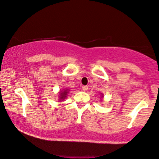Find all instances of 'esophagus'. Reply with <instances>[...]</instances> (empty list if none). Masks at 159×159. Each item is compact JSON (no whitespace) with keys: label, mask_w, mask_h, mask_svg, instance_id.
Masks as SVG:
<instances>
[{"label":"esophagus","mask_w":159,"mask_h":159,"mask_svg":"<svg viewBox=\"0 0 159 159\" xmlns=\"http://www.w3.org/2000/svg\"><path fill=\"white\" fill-rule=\"evenodd\" d=\"M88 86H83V91H87Z\"/></svg>","instance_id":"34e87169"}]
</instances>
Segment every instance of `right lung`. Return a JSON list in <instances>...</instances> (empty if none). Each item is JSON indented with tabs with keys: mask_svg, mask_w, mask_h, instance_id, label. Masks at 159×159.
Wrapping results in <instances>:
<instances>
[{
	"mask_svg": "<svg viewBox=\"0 0 159 159\" xmlns=\"http://www.w3.org/2000/svg\"><path fill=\"white\" fill-rule=\"evenodd\" d=\"M69 89H63L62 91H60V93H59V101H61V100H63L66 97L67 94L69 93Z\"/></svg>",
	"mask_w": 159,
	"mask_h": 159,
	"instance_id": "right-lung-1",
	"label": "right lung"
}]
</instances>
